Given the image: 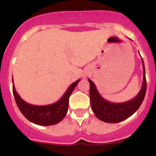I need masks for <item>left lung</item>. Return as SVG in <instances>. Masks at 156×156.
Here are the masks:
<instances>
[{"label":"left lung","instance_id":"8db88e82","mask_svg":"<svg viewBox=\"0 0 156 156\" xmlns=\"http://www.w3.org/2000/svg\"><path fill=\"white\" fill-rule=\"evenodd\" d=\"M143 63V82L140 90L134 98L122 103H112L101 96L94 83L90 79V98L92 111L98 119L108 123H115L127 119L137 111L142 103L146 93L147 83L145 78V69Z\"/></svg>","mask_w":156,"mask_h":156}]
</instances>
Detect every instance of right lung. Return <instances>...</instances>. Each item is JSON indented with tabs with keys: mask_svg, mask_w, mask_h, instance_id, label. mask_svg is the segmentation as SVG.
Returning a JSON list of instances; mask_svg holds the SVG:
<instances>
[{
	"mask_svg": "<svg viewBox=\"0 0 156 156\" xmlns=\"http://www.w3.org/2000/svg\"><path fill=\"white\" fill-rule=\"evenodd\" d=\"M80 80H78L73 83L57 102L47 105H34L29 104L18 94L14 85L12 90L19 110L29 121L41 126H51L57 124L64 119L68 111L69 96Z\"/></svg>",
	"mask_w": 156,
	"mask_h": 156,
	"instance_id": "obj_1",
	"label": "right lung"
}]
</instances>
